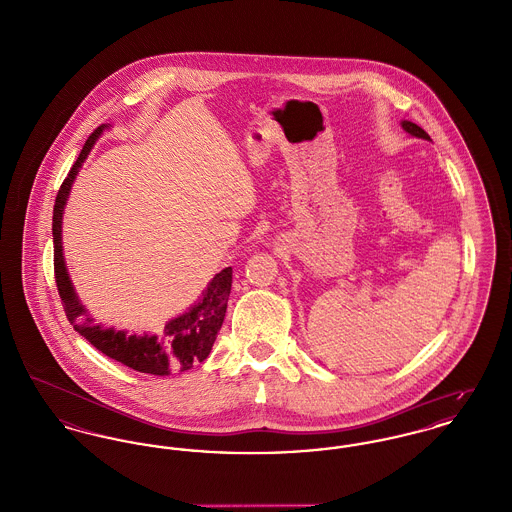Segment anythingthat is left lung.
Returning <instances> with one entry per match:
<instances>
[{"label":"left lung","mask_w":512,"mask_h":512,"mask_svg":"<svg viewBox=\"0 0 512 512\" xmlns=\"http://www.w3.org/2000/svg\"><path fill=\"white\" fill-rule=\"evenodd\" d=\"M402 126H404V130H406L408 134H411V136L423 137V139H431V137H429V134H427L425 130H421V128H419L417 124H413V122H408V120H404V122H402Z\"/></svg>","instance_id":"left-lung-1"}]
</instances>
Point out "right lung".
Returning a JSON list of instances; mask_svg holds the SVG:
<instances>
[{
  "label": "right lung",
  "mask_w": 512,
  "mask_h": 512,
  "mask_svg": "<svg viewBox=\"0 0 512 512\" xmlns=\"http://www.w3.org/2000/svg\"><path fill=\"white\" fill-rule=\"evenodd\" d=\"M106 126H99L85 141L77 161L69 169L66 180L62 182L52 217V235H54V275L62 305L66 310L69 324L79 332L93 347H97L106 357L134 369L137 373L167 376L171 373L188 371L194 365L202 363L211 353V347L225 320L227 303L233 285V268H225L211 279L207 285L204 299H200L188 312L180 314L165 324L159 336H128L126 332H116L112 328H101L93 324V318L79 303L62 254V213L68 202L69 190L73 178L81 169V163L87 159L97 137L103 134Z\"/></svg>",
  "instance_id": "add662e5"
}]
</instances>
